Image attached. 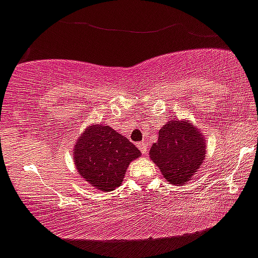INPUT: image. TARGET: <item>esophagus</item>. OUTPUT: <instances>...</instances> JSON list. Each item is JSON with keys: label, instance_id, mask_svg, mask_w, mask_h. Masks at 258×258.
Listing matches in <instances>:
<instances>
[{"label": "esophagus", "instance_id": "esophagus-1", "mask_svg": "<svg viewBox=\"0 0 258 258\" xmlns=\"http://www.w3.org/2000/svg\"><path fill=\"white\" fill-rule=\"evenodd\" d=\"M138 148L141 149L142 154H147V153H148V146H147L146 142H139V143H138Z\"/></svg>", "mask_w": 258, "mask_h": 258}]
</instances>
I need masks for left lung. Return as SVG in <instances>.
I'll return each mask as SVG.
<instances>
[{"mask_svg":"<svg viewBox=\"0 0 258 258\" xmlns=\"http://www.w3.org/2000/svg\"><path fill=\"white\" fill-rule=\"evenodd\" d=\"M204 134L187 120H171L158 133L149 157L173 185H185L205 158Z\"/></svg>","mask_w":258,"mask_h":258,"instance_id":"obj_1","label":"left lung"}]
</instances>
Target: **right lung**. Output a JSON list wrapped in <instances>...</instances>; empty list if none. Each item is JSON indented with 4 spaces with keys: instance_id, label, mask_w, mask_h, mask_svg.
<instances>
[{
    "instance_id": "add662e5",
    "label": "right lung",
    "mask_w": 258,
    "mask_h": 258,
    "mask_svg": "<svg viewBox=\"0 0 258 258\" xmlns=\"http://www.w3.org/2000/svg\"><path fill=\"white\" fill-rule=\"evenodd\" d=\"M139 157V149L107 125L88 126L75 144L78 173L101 191L119 187L129 163Z\"/></svg>"
}]
</instances>
